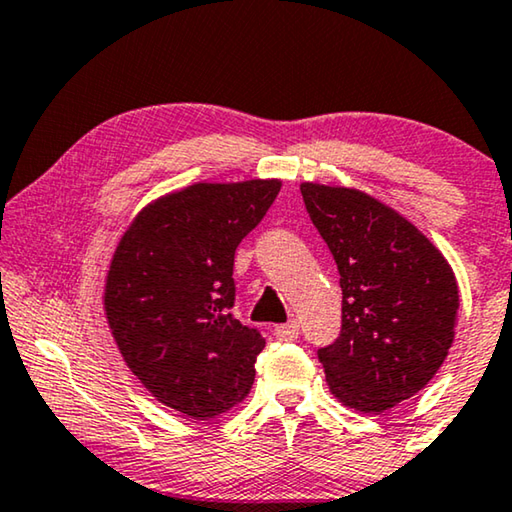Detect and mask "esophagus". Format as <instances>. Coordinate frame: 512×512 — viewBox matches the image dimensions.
I'll list each match as a JSON object with an SVG mask.
<instances>
[{
    "label": "esophagus",
    "mask_w": 512,
    "mask_h": 512,
    "mask_svg": "<svg viewBox=\"0 0 512 512\" xmlns=\"http://www.w3.org/2000/svg\"><path fill=\"white\" fill-rule=\"evenodd\" d=\"M299 333H301L299 322H287V324H280L273 329V335H276L280 342H292L299 338Z\"/></svg>",
    "instance_id": "obj_1"
}]
</instances>
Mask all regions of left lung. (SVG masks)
Returning <instances> with one entry per match:
<instances>
[{
	"label": "left lung",
	"instance_id": "obj_1",
	"mask_svg": "<svg viewBox=\"0 0 512 512\" xmlns=\"http://www.w3.org/2000/svg\"><path fill=\"white\" fill-rule=\"evenodd\" d=\"M305 209L338 264L342 329L317 349L331 393L381 414L430 381L455 338L453 269L398 211L354 188L301 183Z\"/></svg>",
	"mask_w": 512,
	"mask_h": 512
}]
</instances>
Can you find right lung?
<instances>
[{
  "instance_id": "right-lung-1",
  "label": "right lung",
  "mask_w": 512,
  "mask_h": 512,
  "mask_svg": "<svg viewBox=\"0 0 512 512\" xmlns=\"http://www.w3.org/2000/svg\"><path fill=\"white\" fill-rule=\"evenodd\" d=\"M280 181L195 183L133 220L105 280V315L121 356L158 402L197 421L230 411L264 349L234 319V253L276 200Z\"/></svg>"
}]
</instances>
